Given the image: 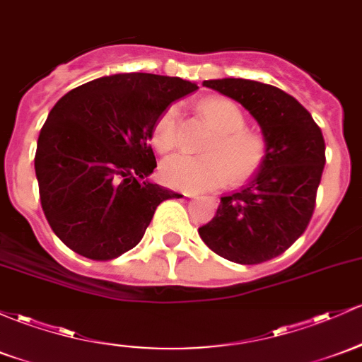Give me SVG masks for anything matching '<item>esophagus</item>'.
<instances>
[{
    "mask_svg": "<svg viewBox=\"0 0 362 362\" xmlns=\"http://www.w3.org/2000/svg\"><path fill=\"white\" fill-rule=\"evenodd\" d=\"M185 196H187V197H197L196 194H185Z\"/></svg>",
    "mask_w": 362,
    "mask_h": 362,
    "instance_id": "esophagus-1",
    "label": "esophagus"
}]
</instances>
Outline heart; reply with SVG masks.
<instances>
[{"label": "heart", "mask_w": 362, "mask_h": 362, "mask_svg": "<svg viewBox=\"0 0 362 362\" xmlns=\"http://www.w3.org/2000/svg\"><path fill=\"white\" fill-rule=\"evenodd\" d=\"M201 111L218 130L206 146V154L177 153L160 165V178L168 187L197 192L223 185L232 175L240 182L259 168L264 158V141L244 129L245 118L239 106L225 98H209ZM178 141V108L166 106L153 125V142L160 151H170Z\"/></svg>", "instance_id": "b5f03b06"}]
</instances>
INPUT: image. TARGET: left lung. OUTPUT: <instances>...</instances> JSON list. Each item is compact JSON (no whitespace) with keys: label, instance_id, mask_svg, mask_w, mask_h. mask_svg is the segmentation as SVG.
<instances>
[{"label":"left lung","instance_id":"1","mask_svg":"<svg viewBox=\"0 0 362 362\" xmlns=\"http://www.w3.org/2000/svg\"><path fill=\"white\" fill-rule=\"evenodd\" d=\"M202 86L240 103L261 127L264 158L240 190L226 194L204 244L225 259L257 264L280 256L299 239L315 211L325 168V141L311 113L275 86L245 78H214Z\"/></svg>","mask_w":362,"mask_h":362}]
</instances>
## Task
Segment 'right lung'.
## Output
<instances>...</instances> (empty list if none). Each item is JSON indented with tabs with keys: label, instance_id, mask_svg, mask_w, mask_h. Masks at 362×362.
<instances>
[{
	"label": "right lung",
	"instance_id": "1",
	"mask_svg": "<svg viewBox=\"0 0 362 362\" xmlns=\"http://www.w3.org/2000/svg\"><path fill=\"white\" fill-rule=\"evenodd\" d=\"M199 87L180 77L115 74L66 93L47 115L35 151L42 211L71 251L106 261L144 237L163 201L153 184V125L166 106Z\"/></svg>",
	"mask_w": 362,
	"mask_h": 362
}]
</instances>
